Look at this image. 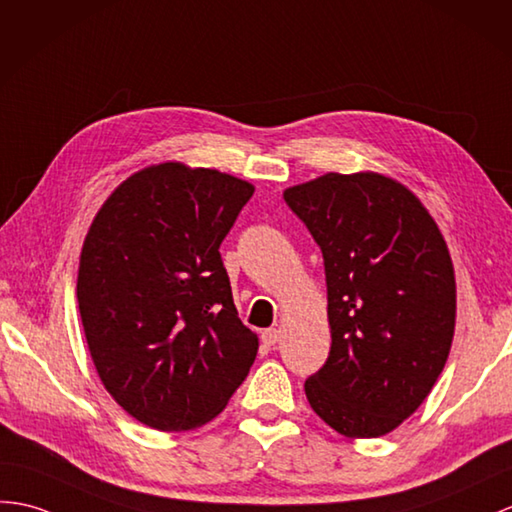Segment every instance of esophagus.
<instances>
[{
  "label": "esophagus",
  "instance_id": "34e87169",
  "mask_svg": "<svg viewBox=\"0 0 512 512\" xmlns=\"http://www.w3.org/2000/svg\"><path fill=\"white\" fill-rule=\"evenodd\" d=\"M279 336H281L279 329H264L261 331V342H264L266 347H275L279 342Z\"/></svg>",
  "mask_w": 512,
  "mask_h": 512
}]
</instances>
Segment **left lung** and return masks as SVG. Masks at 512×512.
Segmentation results:
<instances>
[{"label": "left lung", "mask_w": 512, "mask_h": 512, "mask_svg": "<svg viewBox=\"0 0 512 512\" xmlns=\"http://www.w3.org/2000/svg\"><path fill=\"white\" fill-rule=\"evenodd\" d=\"M323 251L329 358L305 382L347 438H377L417 410L454 340L456 279L434 218L375 172H329L283 192Z\"/></svg>", "instance_id": "8db88e82"}]
</instances>
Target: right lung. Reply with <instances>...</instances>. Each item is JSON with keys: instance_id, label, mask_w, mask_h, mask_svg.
<instances>
[{"instance_id": "1", "label": "right lung", "mask_w": 512, "mask_h": 512, "mask_svg": "<svg viewBox=\"0 0 512 512\" xmlns=\"http://www.w3.org/2000/svg\"><path fill=\"white\" fill-rule=\"evenodd\" d=\"M251 183L168 161L128 176L95 213L78 307L104 388L161 432L216 419L255 362L220 244Z\"/></svg>"}]
</instances>
